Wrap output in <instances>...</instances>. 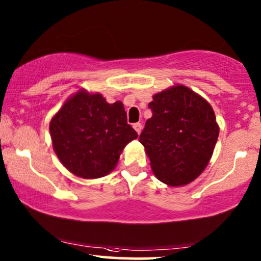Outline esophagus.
Masks as SVG:
<instances>
[{"mask_svg": "<svg viewBox=\"0 0 261 261\" xmlns=\"http://www.w3.org/2000/svg\"><path fill=\"white\" fill-rule=\"evenodd\" d=\"M133 128L135 129V132H137L138 134H140L141 133V129H143V126H141V123H134L133 124Z\"/></svg>", "mask_w": 261, "mask_h": 261, "instance_id": "esophagus-1", "label": "esophagus"}]
</instances>
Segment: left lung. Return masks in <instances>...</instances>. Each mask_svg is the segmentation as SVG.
Listing matches in <instances>:
<instances>
[{
	"mask_svg": "<svg viewBox=\"0 0 261 261\" xmlns=\"http://www.w3.org/2000/svg\"><path fill=\"white\" fill-rule=\"evenodd\" d=\"M152 98V117L139 138L152 171L171 187L191 184L207 167L217 143L215 111L205 98L180 84Z\"/></svg>",
	"mask_w": 261,
	"mask_h": 261,
	"instance_id": "1",
	"label": "left lung"
}]
</instances>
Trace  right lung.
Returning <instances> with one entry per match:
<instances>
[{
	"label": "right lung",
	"mask_w": 261,
	"mask_h": 261,
	"mask_svg": "<svg viewBox=\"0 0 261 261\" xmlns=\"http://www.w3.org/2000/svg\"><path fill=\"white\" fill-rule=\"evenodd\" d=\"M53 148L77 177L99 178L116 168L128 143L138 138L127 123L122 101L80 89L64 101L49 124Z\"/></svg>",
	"instance_id": "obj_1"
}]
</instances>
